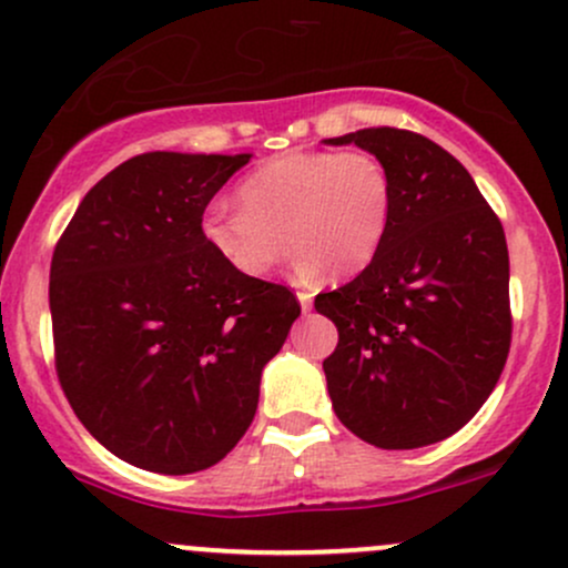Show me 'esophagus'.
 Here are the masks:
<instances>
[{"label": "esophagus", "mask_w": 568, "mask_h": 568, "mask_svg": "<svg viewBox=\"0 0 568 568\" xmlns=\"http://www.w3.org/2000/svg\"><path fill=\"white\" fill-rule=\"evenodd\" d=\"M296 298H298V304H302V310H304V312H310V310H312V293H306V291H296Z\"/></svg>", "instance_id": "esophagus-1"}]
</instances>
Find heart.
Masks as SVG:
<instances>
[{
  "label": "heart",
  "instance_id": "heart-1",
  "mask_svg": "<svg viewBox=\"0 0 568 568\" xmlns=\"http://www.w3.org/2000/svg\"><path fill=\"white\" fill-rule=\"evenodd\" d=\"M237 200L243 211L216 202L200 216L202 243L232 272L262 280L298 245L302 277H349L379 253L393 181L368 152H285L245 175Z\"/></svg>",
  "mask_w": 568,
  "mask_h": 568
}]
</instances>
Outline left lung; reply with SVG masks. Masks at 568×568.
<instances>
[{
    "instance_id": "obj_1",
    "label": "left lung",
    "mask_w": 568,
    "mask_h": 568,
    "mask_svg": "<svg viewBox=\"0 0 568 568\" xmlns=\"http://www.w3.org/2000/svg\"><path fill=\"white\" fill-rule=\"evenodd\" d=\"M325 143H355L393 181V216L374 262L315 298L338 328L323 361L328 395L338 422L371 446H429L478 414L505 368V232L465 165L425 135L366 128Z\"/></svg>"
}]
</instances>
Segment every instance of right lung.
<instances>
[{
    "instance_id": "obj_1",
    "label": "right lung",
    "mask_w": 568,
    "mask_h": 568,
    "mask_svg": "<svg viewBox=\"0 0 568 568\" xmlns=\"http://www.w3.org/2000/svg\"><path fill=\"white\" fill-rule=\"evenodd\" d=\"M253 154L149 152L84 194L50 264L55 366L88 433L128 465L186 475L237 446L262 371L302 315L200 237Z\"/></svg>"
}]
</instances>
